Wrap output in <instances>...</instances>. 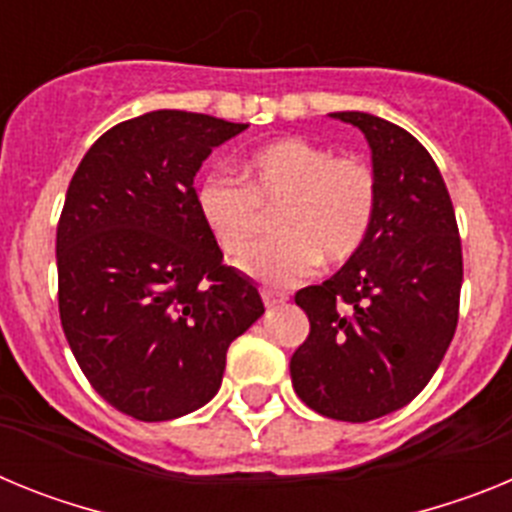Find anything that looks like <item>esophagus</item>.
Here are the masks:
<instances>
[{
	"label": "esophagus",
	"instance_id": "obj_1",
	"mask_svg": "<svg viewBox=\"0 0 512 512\" xmlns=\"http://www.w3.org/2000/svg\"><path fill=\"white\" fill-rule=\"evenodd\" d=\"M284 302H287V297H282V295H271V292H264V305L269 307V310H274V307L284 305Z\"/></svg>",
	"mask_w": 512,
	"mask_h": 512
}]
</instances>
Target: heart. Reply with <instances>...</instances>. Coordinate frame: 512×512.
<instances>
[{
	"instance_id": "b5f03b06",
	"label": "heart",
	"mask_w": 512,
	"mask_h": 512,
	"mask_svg": "<svg viewBox=\"0 0 512 512\" xmlns=\"http://www.w3.org/2000/svg\"><path fill=\"white\" fill-rule=\"evenodd\" d=\"M377 202L372 166L295 135L256 148L243 161V184L207 174L194 187L202 225L233 259L259 238L261 210L279 207L274 230L282 238L253 248L241 264L266 287L300 282L318 259H351L372 230Z\"/></svg>"
}]
</instances>
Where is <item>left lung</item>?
<instances>
[{"mask_svg": "<svg viewBox=\"0 0 512 512\" xmlns=\"http://www.w3.org/2000/svg\"><path fill=\"white\" fill-rule=\"evenodd\" d=\"M330 117L369 143L377 215L333 277L295 295L310 336L289 374L307 408L366 423L405 408L436 374L459 320L464 266L454 205L431 153L369 112Z\"/></svg>", "mask_w": 512, "mask_h": 512, "instance_id": "1", "label": "left lung"}]
</instances>
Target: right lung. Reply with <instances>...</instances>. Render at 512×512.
<instances>
[{"mask_svg": "<svg viewBox=\"0 0 512 512\" xmlns=\"http://www.w3.org/2000/svg\"><path fill=\"white\" fill-rule=\"evenodd\" d=\"M248 125L156 110L81 158L56 233L58 310L94 390L146 423L202 408L225 354L264 315L194 210V176Z\"/></svg>", "mask_w": 512, "mask_h": 512, "instance_id": "obj_1", "label": "right lung"}]
</instances>
